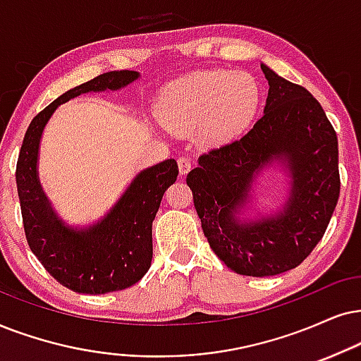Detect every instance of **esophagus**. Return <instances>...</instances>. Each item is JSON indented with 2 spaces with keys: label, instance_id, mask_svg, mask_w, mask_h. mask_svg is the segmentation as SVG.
<instances>
[{
  "label": "esophagus",
  "instance_id": "obj_1",
  "mask_svg": "<svg viewBox=\"0 0 361 361\" xmlns=\"http://www.w3.org/2000/svg\"><path fill=\"white\" fill-rule=\"evenodd\" d=\"M178 170H180V175H186V173L191 170L190 157H180V158H178Z\"/></svg>",
  "mask_w": 361,
  "mask_h": 361
}]
</instances>
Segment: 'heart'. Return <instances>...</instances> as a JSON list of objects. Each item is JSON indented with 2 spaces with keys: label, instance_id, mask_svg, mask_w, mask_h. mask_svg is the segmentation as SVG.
<instances>
[{
  "label": "heart",
  "instance_id": "obj_1",
  "mask_svg": "<svg viewBox=\"0 0 361 361\" xmlns=\"http://www.w3.org/2000/svg\"><path fill=\"white\" fill-rule=\"evenodd\" d=\"M258 102L257 81L246 73L195 71L166 86L158 102V118L173 133L196 128L203 145H220L250 125Z\"/></svg>",
  "mask_w": 361,
  "mask_h": 361
}]
</instances>
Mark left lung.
I'll return each mask as SVG.
<instances>
[{
  "instance_id": "left-lung-1",
  "label": "left lung",
  "mask_w": 361,
  "mask_h": 361,
  "mask_svg": "<svg viewBox=\"0 0 361 361\" xmlns=\"http://www.w3.org/2000/svg\"><path fill=\"white\" fill-rule=\"evenodd\" d=\"M268 90L264 113L241 138L198 158L186 176L209 246L228 268L246 276H273L296 268L325 235L340 196L338 138L322 104L303 86L262 65ZM283 157L292 193L276 217L241 224L234 213L252 178Z\"/></svg>"
}]
</instances>
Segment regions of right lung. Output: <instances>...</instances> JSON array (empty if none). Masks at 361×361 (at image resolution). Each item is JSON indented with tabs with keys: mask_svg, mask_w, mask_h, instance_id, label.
Returning a JSON list of instances; mask_svg holds the SVG:
<instances>
[{
	"mask_svg": "<svg viewBox=\"0 0 361 361\" xmlns=\"http://www.w3.org/2000/svg\"><path fill=\"white\" fill-rule=\"evenodd\" d=\"M138 78L136 71H108L54 99L31 120L16 163L23 226L31 252L58 283L76 293L103 295L135 285L153 258L152 223L163 193L176 181L175 159L143 170L102 223L75 231L49 208L36 175L39 138L58 104L88 91L118 90Z\"/></svg>",
	"mask_w": 361,
	"mask_h": 361,
	"instance_id": "add662e5",
	"label": "right lung"
}]
</instances>
